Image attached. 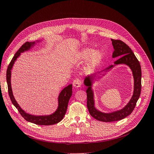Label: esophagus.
Returning <instances> with one entry per match:
<instances>
[{
    "instance_id": "34e87169",
    "label": "esophagus",
    "mask_w": 154,
    "mask_h": 154,
    "mask_svg": "<svg viewBox=\"0 0 154 154\" xmlns=\"http://www.w3.org/2000/svg\"><path fill=\"white\" fill-rule=\"evenodd\" d=\"M81 84H82V81H81V79H79V78L74 79L73 81V87H75L76 88L81 87Z\"/></svg>"
}]
</instances>
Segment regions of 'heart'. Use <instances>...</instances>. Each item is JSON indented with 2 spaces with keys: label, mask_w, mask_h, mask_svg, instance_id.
Here are the masks:
<instances>
[{
  "label": "heart",
  "mask_w": 154,
  "mask_h": 154,
  "mask_svg": "<svg viewBox=\"0 0 154 154\" xmlns=\"http://www.w3.org/2000/svg\"><path fill=\"white\" fill-rule=\"evenodd\" d=\"M79 58L83 60H86L90 58L88 64V69L92 70L98 65L102 58V53L100 51H96L90 48L85 49L79 53Z\"/></svg>",
  "instance_id": "1"
}]
</instances>
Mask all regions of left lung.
Segmentation results:
<instances>
[{
	"instance_id": "obj_1",
	"label": "left lung",
	"mask_w": 154,
	"mask_h": 154,
	"mask_svg": "<svg viewBox=\"0 0 154 154\" xmlns=\"http://www.w3.org/2000/svg\"><path fill=\"white\" fill-rule=\"evenodd\" d=\"M114 51L112 54L113 58H119L114 63L126 64L131 69L134 80V93L128 105L121 110H118L109 113H102L96 110L94 106L93 93L91 89V83L96 75H90L86 77L84 81V84L88 87L87 93V107L90 115L93 118L102 122H113L120 121L132 113L138 100L141 89V70L140 62L136 58L134 54L128 45L121 40L111 39ZM113 65L106 68V70L110 69Z\"/></svg>"
}]
</instances>
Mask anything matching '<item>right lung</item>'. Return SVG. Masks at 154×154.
Masks as SVG:
<instances>
[{
  "label": "right lung",
  "mask_w": 154,
  "mask_h": 154,
  "mask_svg": "<svg viewBox=\"0 0 154 154\" xmlns=\"http://www.w3.org/2000/svg\"><path fill=\"white\" fill-rule=\"evenodd\" d=\"M35 42H26L21 45V47L17 51L14 56H13V59L11 60L10 63L8 65L7 72H6V80L8 83V93L9 95V98L12 101L13 104L15 106V107L18 110L21 116L23 117L26 121L35 124L37 125H44V126H49V125H53L60 122L63 119L65 113L66 112L68 103L69 100L72 94V85H68L65 88H64L61 91L58 97V108L56 111L50 116H32L25 113L23 110L20 106L17 103L14 96L13 95L12 89L11 86V70L12 69L14 61L17 59V58L20 55L21 53L24 52L25 51H27L29 49L32 45H34Z\"/></svg>",
  "instance_id": "1"
}]
</instances>
